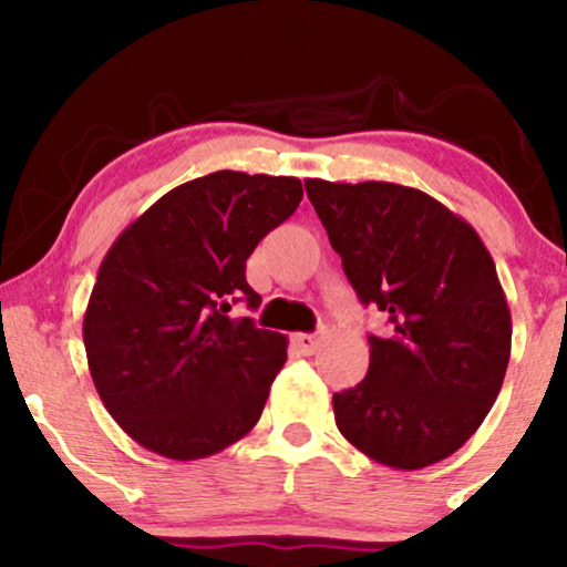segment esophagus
<instances>
[{
  "instance_id": "obj_1",
  "label": "esophagus",
  "mask_w": 567,
  "mask_h": 567,
  "mask_svg": "<svg viewBox=\"0 0 567 567\" xmlns=\"http://www.w3.org/2000/svg\"><path fill=\"white\" fill-rule=\"evenodd\" d=\"M320 341H322V338L317 333H296V336H292V347L301 351V354H315V351L320 349Z\"/></svg>"
}]
</instances>
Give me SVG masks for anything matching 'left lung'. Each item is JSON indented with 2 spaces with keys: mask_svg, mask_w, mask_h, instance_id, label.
Here are the masks:
<instances>
[{
  "mask_svg": "<svg viewBox=\"0 0 567 567\" xmlns=\"http://www.w3.org/2000/svg\"><path fill=\"white\" fill-rule=\"evenodd\" d=\"M351 288L389 315L336 424L392 470H424L477 432L504 383L512 317L477 231L419 188L303 181Z\"/></svg>",
  "mask_w": 567,
  "mask_h": 567,
  "instance_id": "obj_1",
  "label": "left lung"
}]
</instances>
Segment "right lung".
<instances>
[{
    "mask_svg": "<svg viewBox=\"0 0 567 567\" xmlns=\"http://www.w3.org/2000/svg\"><path fill=\"white\" fill-rule=\"evenodd\" d=\"M301 181L218 171L175 186L109 247L84 311V349L112 419L175 461L213 455L261 419L288 338L229 317L258 243L296 213Z\"/></svg>",
    "mask_w": 567,
    "mask_h": 567,
    "instance_id": "obj_1",
    "label": "right lung"
}]
</instances>
